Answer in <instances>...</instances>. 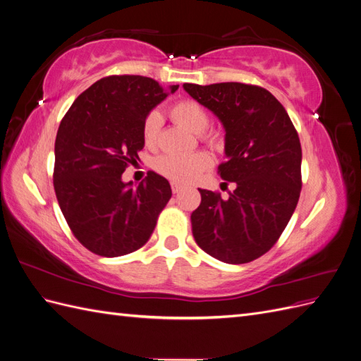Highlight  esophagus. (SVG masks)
I'll return each mask as SVG.
<instances>
[{
  "label": "esophagus",
  "instance_id": "esophagus-1",
  "mask_svg": "<svg viewBox=\"0 0 361 361\" xmlns=\"http://www.w3.org/2000/svg\"><path fill=\"white\" fill-rule=\"evenodd\" d=\"M183 190V185H180V183H178V182H171V191L174 192V194H178L179 191H182Z\"/></svg>",
  "mask_w": 361,
  "mask_h": 361
}]
</instances>
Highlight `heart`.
I'll return each instance as SVG.
<instances>
[{
    "instance_id": "obj_1",
    "label": "heart",
    "mask_w": 361,
    "mask_h": 361,
    "mask_svg": "<svg viewBox=\"0 0 361 361\" xmlns=\"http://www.w3.org/2000/svg\"><path fill=\"white\" fill-rule=\"evenodd\" d=\"M169 113L174 122L187 128L191 133L199 134L203 130L202 138L207 145H220L221 138L216 130H207V133H204V128L209 123V114L199 102L191 99L178 101L170 106ZM161 126L162 118L158 111H150L145 117L143 126H141V137H143L147 147H155L158 145ZM209 166L211 157L206 152H192V154L180 155H162L155 162V170L173 182L190 183L194 179H197Z\"/></svg>"
}]
</instances>
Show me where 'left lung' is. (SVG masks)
<instances>
[{"label":"left lung","instance_id":"obj_1","mask_svg":"<svg viewBox=\"0 0 361 361\" xmlns=\"http://www.w3.org/2000/svg\"><path fill=\"white\" fill-rule=\"evenodd\" d=\"M183 89L221 120L226 157L221 179L236 188L200 190L191 214L195 243L226 264H247L269 251L285 231L301 192V145L283 106L267 89L243 82L183 84Z\"/></svg>","mask_w":361,"mask_h":361}]
</instances>
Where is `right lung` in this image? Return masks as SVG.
Returning a JSON list of instances; mask_svg holds the SVG:
<instances>
[{
	"label": "right lung",
	"instance_id": "obj_1",
	"mask_svg": "<svg viewBox=\"0 0 361 361\" xmlns=\"http://www.w3.org/2000/svg\"><path fill=\"white\" fill-rule=\"evenodd\" d=\"M179 85L164 89L140 75H111L76 97L56 138L54 190L75 238L104 257L143 247L171 197L167 179L150 171L134 188L122 173L145 147L141 126Z\"/></svg>",
	"mask_w": 361,
	"mask_h": 361
}]
</instances>
